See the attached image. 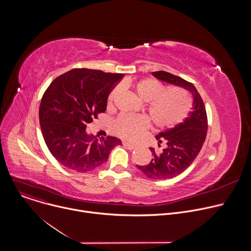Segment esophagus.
Instances as JSON below:
<instances>
[{
  "mask_svg": "<svg viewBox=\"0 0 251 251\" xmlns=\"http://www.w3.org/2000/svg\"><path fill=\"white\" fill-rule=\"evenodd\" d=\"M123 145H124L127 149H129V150H134V149L136 148L135 145L131 144V143H128L127 141H123Z\"/></svg>",
  "mask_w": 251,
  "mask_h": 251,
  "instance_id": "34e87169",
  "label": "esophagus"
}]
</instances>
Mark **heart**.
<instances>
[{
  "instance_id": "obj_1",
  "label": "heart",
  "mask_w": 251,
  "mask_h": 251,
  "mask_svg": "<svg viewBox=\"0 0 251 251\" xmlns=\"http://www.w3.org/2000/svg\"><path fill=\"white\" fill-rule=\"evenodd\" d=\"M134 89L136 94L147 103V113L158 129H169L181 123L191 109V97L180 87L166 89L165 85L153 78L142 79L137 82H125ZM121 92L119 85L115 86L107 98V105L111 106ZM148 121L143 116L120 115L112 123L113 131L129 140L137 141L148 129Z\"/></svg>"
}]
</instances>
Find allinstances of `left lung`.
Listing matches in <instances>:
<instances>
[{
	"mask_svg": "<svg viewBox=\"0 0 251 251\" xmlns=\"http://www.w3.org/2000/svg\"><path fill=\"white\" fill-rule=\"evenodd\" d=\"M160 80L186 88L194 97L192 111L184 122L159 133V148H150L153 158L148 165L137 168L153 180H166L182 174L199 155L207 132V116L203 101L193 83L160 70L152 73Z\"/></svg>",
	"mask_w": 251,
	"mask_h": 251,
	"instance_id": "8db88e82",
	"label": "left lung"
}]
</instances>
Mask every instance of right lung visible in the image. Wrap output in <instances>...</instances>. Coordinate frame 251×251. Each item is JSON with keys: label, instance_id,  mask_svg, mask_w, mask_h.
Here are the masks:
<instances>
[{"label": "right lung", "instance_id": "right-lung-1", "mask_svg": "<svg viewBox=\"0 0 251 251\" xmlns=\"http://www.w3.org/2000/svg\"><path fill=\"white\" fill-rule=\"evenodd\" d=\"M124 75L102 70L75 68L56 77L45 91L40 123L46 144L62 166L79 173L104 164L121 140L97 139L85 131L88 123L105 112L113 85Z\"/></svg>", "mask_w": 251, "mask_h": 251}]
</instances>
